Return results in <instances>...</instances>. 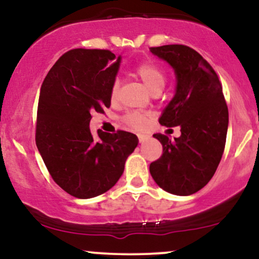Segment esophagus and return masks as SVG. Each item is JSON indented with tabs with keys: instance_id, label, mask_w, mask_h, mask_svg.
Masks as SVG:
<instances>
[{
	"instance_id": "obj_1",
	"label": "esophagus",
	"mask_w": 259,
	"mask_h": 259,
	"mask_svg": "<svg viewBox=\"0 0 259 259\" xmlns=\"http://www.w3.org/2000/svg\"><path fill=\"white\" fill-rule=\"evenodd\" d=\"M147 136L146 135H141V134H140L139 135V141L141 142V144H144V142H146L147 141Z\"/></svg>"
}]
</instances>
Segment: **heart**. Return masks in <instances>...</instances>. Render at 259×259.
Here are the masks:
<instances>
[{
  "instance_id": "obj_1",
  "label": "heart",
  "mask_w": 259,
  "mask_h": 259,
  "mask_svg": "<svg viewBox=\"0 0 259 259\" xmlns=\"http://www.w3.org/2000/svg\"><path fill=\"white\" fill-rule=\"evenodd\" d=\"M135 74L136 76L144 82L145 86L147 88V90L151 94L157 95L162 92L163 89L165 86V73L158 64L154 63L152 61H145L138 64L135 67ZM119 96V81L114 80L111 86V90H109V99L112 102H115ZM124 123L126 124L130 129L136 130V132H141L145 127L147 126L148 123V117L144 113L140 112H132L127 113L124 115L123 118Z\"/></svg>"
}]
</instances>
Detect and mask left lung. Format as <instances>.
Returning a JSON list of instances; mask_svg holds the SVG:
<instances>
[{"label":"left lung","instance_id":"1","mask_svg":"<svg viewBox=\"0 0 259 259\" xmlns=\"http://www.w3.org/2000/svg\"><path fill=\"white\" fill-rule=\"evenodd\" d=\"M150 50L167 61L177 75V92L159 123L181 127L180 138L173 141L154 134L163 153L151 163L150 173L169 194L189 196L212 179L224 152L229 112L222 82L212 65L191 47L164 45Z\"/></svg>","mask_w":259,"mask_h":259}]
</instances>
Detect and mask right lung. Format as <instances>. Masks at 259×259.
Returning a JSON list of instances; mask_svg holds the SVG:
<instances>
[{
  "label": "right lung",
  "instance_id": "right-lung-1",
  "mask_svg": "<svg viewBox=\"0 0 259 259\" xmlns=\"http://www.w3.org/2000/svg\"><path fill=\"white\" fill-rule=\"evenodd\" d=\"M120 57L108 50L74 49L61 56L41 85L35 141L55 183L76 198L115 185L138 146L135 134L102 130L94 138L92 113L111 106L109 90Z\"/></svg>",
  "mask_w": 259,
  "mask_h": 259
}]
</instances>
